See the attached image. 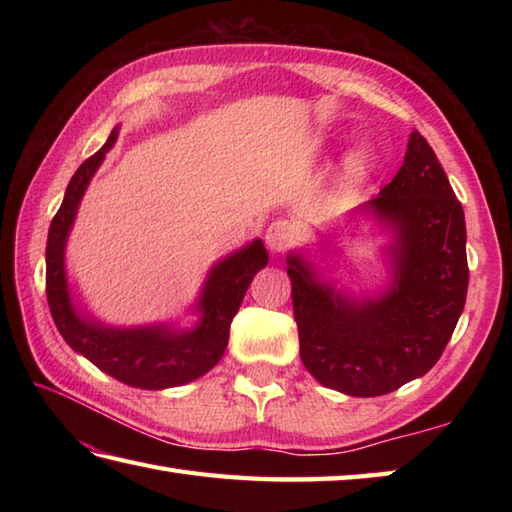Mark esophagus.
Masks as SVG:
<instances>
[{"label":"esophagus","mask_w":512,"mask_h":512,"mask_svg":"<svg viewBox=\"0 0 512 512\" xmlns=\"http://www.w3.org/2000/svg\"><path fill=\"white\" fill-rule=\"evenodd\" d=\"M295 237H297V228L288 220H277L266 228V244L273 253H284V250L295 242Z\"/></svg>","instance_id":"34e87169"}]
</instances>
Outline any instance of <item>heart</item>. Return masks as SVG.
Instances as JSON below:
<instances>
[{
    "instance_id": "b5f03b06",
    "label": "heart",
    "mask_w": 512,
    "mask_h": 512,
    "mask_svg": "<svg viewBox=\"0 0 512 512\" xmlns=\"http://www.w3.org/2000/svg\"><path fill=\"white\" fill-rule=\"evenodd\" d=\"M365 167H367L365 151H354V154L347 158V162H345V169H347V173H350V176H361Z\"/></svg>"
}]
</instances>
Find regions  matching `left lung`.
<instances>
[{
    "label": "left lung",
    "mask_w": 512,
    "mask_h": 512,
    "mask_svg": "<svg viewBox=\"0 0 512 512\" xmlns=\"http://www.w3.org/2000/svg\"><path fill=\"white\" fill-rule=\"evenodd\" d=\"M365 209L394 231V279L378 299L332 290L303 257H288L299 354L321 385L372 398L438 363L469 288L460 200L427 140L413 129L405 162Z\"/></svg>",
    "instance_id": "8db88e82"
}]
</instances>
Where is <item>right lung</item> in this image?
Returning a JSON list of instances; mask_svg holds the SVG:
<instances>
[{"instance_id": "obj_1", "label": "right lung", "mask_w": 512, "mask_h": 512, "mask_svg": "<svg viewBox=\"0 0 512 512\" xmlns=\"http://www.w3.org/2000/svg\"><path fill=\"white\" fill-rule=\"evenodd\" d=\"M116 138L118 127L112 129L107 143L74 171L59 211L52 217L46 244V295L50 314L74 352L83 354L90 363L121 383L140 389L187 385L213 369L222 358L231 321L242 306L250 281L268 264V253L262 239H255L213 266L198 299L202 319L193 330H173L169 325L110 328L88 314L76 312L65 277V242L83 193Z\"/></svg>"}]
</instances>
